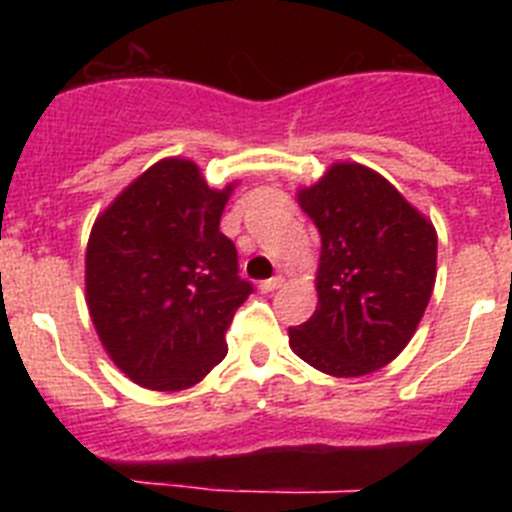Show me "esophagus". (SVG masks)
Returning a JSON list of instances; mask_svg holds the SVG:
<instances>
[{"label": "esophagus", "instance_id": "34e87169", "mask_svg": "<svg viewBox=\"0 0 512 512\" xmlns=\"http://www.w3.org/2000/svg\"><path fill=\"white\" fill-rule=\"evenodd\" d=\"M284 284L282 277H271V279H264V282L259 284L261 292H274V289H279Z\"/></svg>", "mask_w": 512, "mask_h": 512}]
</instances>
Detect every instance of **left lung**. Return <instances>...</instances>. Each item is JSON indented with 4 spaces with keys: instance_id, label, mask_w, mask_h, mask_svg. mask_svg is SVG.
<instances>
[{
    "instance_id": "8db88e82",
    "label": "left lung",
    "mask_w": 512,
    "mask_h": 512,
    "mask_svg": "<svg viewBox=\"0 0 512 512\" xmlns=\"http://www.w3.org/2000/svg\"><path fill=\"white\" fill-rule=\"evenodd\" d=\"M300 207L320 233L318 310L289 328L300 359L364 377L408 346L436 284L433 225L377 171L336 164Z\"/></svg>"
}]
</instances>
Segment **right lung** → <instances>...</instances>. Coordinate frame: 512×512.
<instances>
[{
	"mask_svg": "<svg viewBox=\"0 0 512 512\" xmlns=\"http://www.w3.org/2000/svg\"><path fill=\"white\" fill-rule=\"evenodd\" d=\"M230 187L166 158L97 217L87 305L110 359L148 390H187L228 354L225 330L253 292L220 233Z\"/></svg>",
	"mask_w": 512,
	"mask_h": 512,
	"instance_id": "add662e5",
	"label": "right lung"
}]
</instances>
